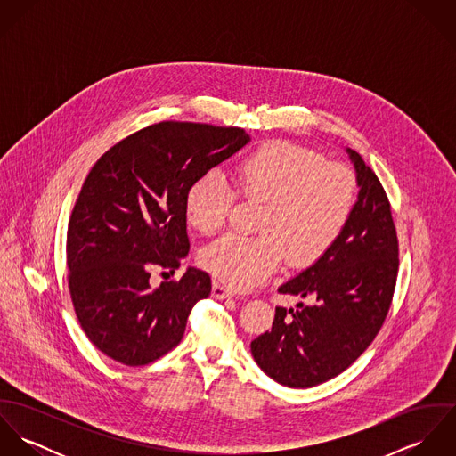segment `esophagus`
Returning <instances> with one entry per match:
<instances>
[{"mask_svg":"<svg viewBox=\"0 0 456 456\" xmlns=\"http://www.w3.org/2000/svg\"><path fill=\"white\" fill-rule=\"evenodd\" d=\"M212 297L217 298V300H224V298H232V297H233V291L228 289L226 286L219 284V282H214V284H212Z\"/></svg>","mask_w":456,"mask_h":456,"instance_id":"34e87169","label":"esophagus"}]
</instances>
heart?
Wrapping results in <instances>:
<instances>
[{
	"mask_svg": "<svg viewBox=\"0 0 456 456\" xmlns=\"http://www.w3.org/2000/svg\"><path fill=\"white\" fill-rule=\"evenodd\" d=\"M237 195L263 201L255 237L230 233L200 253V265L237 289L263 284L286 258L293 266L320 260L347 226L358 196L354 172L284 140L244 156L232 172ZM233 191L219 172H207L186 195L188 221L203 235L217 233Z\"/></svg>",
	"mask_w": 456,
	"mask_h": 456,
	"instance_id": "1",
	"label": "heart"
}]
</instances>
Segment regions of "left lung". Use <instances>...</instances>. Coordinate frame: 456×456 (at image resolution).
<instances>
[{
	"label": "left lung",
	"instance_id": "8db88e82",
	"mask_svg": "<svg viewBox=\"0 0 456 456\" xmlns=\"http://www.w3.org/2000/svg\"><path fill=\"white\" fill-rule=\"evenodd\" d=\"M360 186L354 212L313 266L279 288L314 305L275 307L272 328L251 342L261 370L289 388H311L344 372L385 323L398 275V239L383 184L347 149Z\"/></svg>",
	"mask_w": 456,
	"mask_h": 456
}]
</instances>
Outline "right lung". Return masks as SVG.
I'll return each instance as SVG.
<instances>
[{"instance_id":"obj_1","label":"right lung","mask_w":456,"mask_h":456,"mask_svg":"<svg viewBox=\"0 0 456 456\" xmlns=\"http://www.w3.org/2000/svg\"><path fill=\"white\" fill-rule=\"evenodd\" d=\"M248 142L242 128L163 121L93 165L68 223V289L82 330L109 358L142 367L183 340L210 275L191 266L151 288V270L181 266L190 186Z\"/></svg>"}]
</instances>
